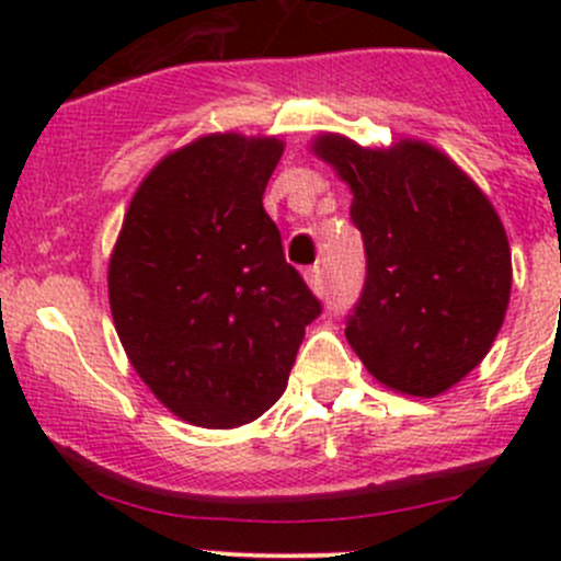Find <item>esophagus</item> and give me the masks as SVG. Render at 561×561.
I'll list each match as a JSON object with an SVG mask.
<instances>
[{
    "instance_id": "1",
    "label": "esophagus",
    "mask_w": 561,
    "mask_h": 561,
    "mask_svg": "<svg viewBox=\"0 0 561 561\" xmlns=\"http://www.w3.org/2000/svg\"><path fill=\"white\" fill-rule=\"evenodd\" d=\"M304 279H307L309 290H312L314 296H325V276H322L320 265H312V268L304 271Z\"/></svg>"
}]
</instances>
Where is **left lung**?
I'll use <instances>...</instances> for the list:
<instances>
[{
	"mask_svg": "<svg viewBox=\"0 0 561 561\" xmlns=\"http://www.w3.org/2000/svg\"><path fill=\"white\" fill-rule=\"evenodd\" d=\"M312 151L353 192L350 217L366 247V285L344 328L350 347L396 393H445L505 322L513 265L500 214L423 140L364 149L322 133Z\"/></svg>",
	"mask_w": 561,
	"mask_h": 561,
	"instance_id": "obj_1",
	"label": "left lung"
}]
</instances>
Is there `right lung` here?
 Returning <instances> with one entry per match:
<instances>
[{
  "label": "right lung",
  "instance_id": "1",
  "mask_svg": "<svg viewBox=\"0 0 561 561\" xmlns=\"http://www.w3.org/2000/svg\"><path fill=\"white\" fill-rule=\"evenodd\" d=\"M282 151L274 135L239 133L171 151L135 190L111 252L124 353L192 426L236 428L274 407L322 312L263 208Z\"/></svg>",
  "mask_w": 561,
  "mask_h": 561
}]
</instances>
